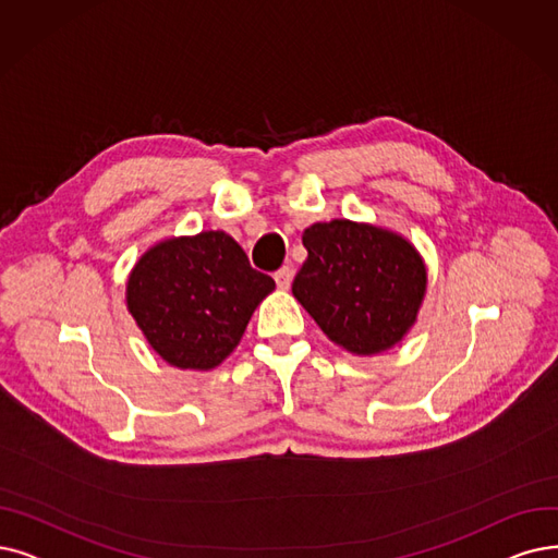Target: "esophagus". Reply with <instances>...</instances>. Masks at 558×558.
Here are the masks:
<instances>
[{
  "label": "esophagus",
  "mask_w": 558,
  "mask_h": 558,
  "mask_svg": "<svg viewBox=\"0 0 558 558\" xmlns=\"http://www.w3.org/2000/svg\"><path fill=\"white\" fill-rule=\"evenodd\" d=\"M275 281L277 286L281 288V291H286V288H291V281H293V267L291 265H283L281 270L275 272Z\"/></svg>",
  "instance_id": "1"
}]
</instances>
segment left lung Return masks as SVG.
<instances>
[{
  "label": "left lung",
  "mask_w": 558,
  "mask_h": 558,
  "mask_svg": "<svg viewBox=\"0 0 558 558\" xmlns=\"http://www.w3.org/2000/svg\"><path fill=\"white\" fill-rule=\"evenodd\" d=\"M302 244L308 256L293 295L333 343L354 354H377L405 337L428 277L403 235L331 219L308 227Z\"/></svg>",
  "instance_id": "8db88e82"
}]
</instances>
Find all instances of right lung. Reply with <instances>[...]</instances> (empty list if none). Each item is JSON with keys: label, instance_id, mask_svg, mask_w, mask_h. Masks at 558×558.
I'll return each instance as SVG.
<instances>
[{"label": "right lung", "instance_id": "1", "mask_svg": "<svg viewBox=\"0 0 558 558\" xmlns=\"http://www.w3.org/2000/svg\"><path fill=\"white\" fill-rule=\"evenodd\" d=\"M275 279L250 265L225 231L150 247L128 279V311L150 348L178 368L210 371L240 343Z\"/></svg>", "mask_w": 558, "mask_h": 558}]
</instances>
